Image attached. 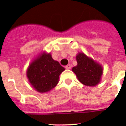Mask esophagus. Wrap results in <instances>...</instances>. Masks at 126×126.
Returning a JSON list of instances; mask_svg holds the SVG:
<instances>
[{"label": "esophagus", "instance_id": "1", "mask_svg": "<svg viewBox=\"0 0 126 126\" xmlns=\"http://www.w3.org/2000/svg\"><path fill=\"white\" fill-rule=\"evenodd\" d=\"M71 66L70 64H68V65H67L65 66V68L66 69H71Z\"/></svg>", "mask_w": 126, "mask_h": 126}]
</instances>
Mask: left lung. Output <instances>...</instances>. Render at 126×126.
<instances>
[{
	"mask_svg": "<svg viewBox=\"0 0 126 126\" xmlns=\"http://www.w3.org/2000/svg\"><path fill=\"white\" fill-rule=\"evenodd\" d=\"M78 65L72 71L82 84L88 86L97 85L101 80L103 73L102 65L95 62L83 53H78L76 56Z\"/></svg>",
	"mask_w": 126,
	"mask_h": 126,
	"instance_id": "8db88e82",
	"label": "left lung"
}]
</instances>
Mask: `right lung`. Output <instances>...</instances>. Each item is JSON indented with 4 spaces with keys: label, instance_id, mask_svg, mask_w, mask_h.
Masks as SVG:
<instances>
[{
    "label": "right lung",
    "instance_id": "add662e5",
    "mask_svg": "<svg viewBox=\"0 0 126 126\" xmlns=\"http://www.w3.org/2000/svg\"><path fill=\"white\" fill-rule=\"evenodd\" d=\"M64 70L59 62L52 59L50 53L43 52L30 64L26 76L34 90L45 93L56 86L60 74Z\"/></svg>",
    "mask_w": 126,
    "mask_h": 126
}]
</instances>
